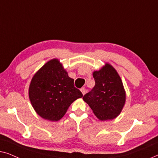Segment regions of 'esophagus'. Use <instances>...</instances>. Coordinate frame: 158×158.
Returning a JSON list of instances; mask_svg holds the SVG:
<instances>
[{
	"label": "esophagus",
	"mask_w": 158,
	"mask_h": 158,
	"mask_svg": "<svg viewBox=\"0 0 158 158\" xmlns=\"http://www.w3.org/2000/svg\"><path fill=\"white\" fill-rule=\"evenodd\" d=\"M81 92H82V94H83V95H85V94L86 90H85V88H82L81 89Z\"/></svg>",
	"instance_id": "1"
}]
</instances>
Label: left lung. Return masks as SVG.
Returning <instances> with one entry per match:
<instances>
[{
  "label": "left lung",
  "mask_w": 158,
  "mask_h": 158,
  "mask_svg": "<svg viewBox=\"0 0 158 158\" xmlns=\"http://www.w3.org/2000/svg\"><path fill=\"white\" fill-rule=\"evenodd\" d=\"M95 86L83 99L101 121L116 118L124 106L126 94L119 75L111 64H106L94 73Z\"/></svg>",
  "instance_id": "obj_1"
}]
</instances>
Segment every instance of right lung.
Masks as SVG:
<instances>
[{
	"instance_id": "right-lung-1",
	"label": "right lung",
	"mask_w": 158,
	"mask_h": 158,
	"mask_svg": "<svg viewBox=\"0 0 158 158\" xmlns=\"http://www.w3.org/2000/svg\"><path fill=\"white\" fill-rule=\"evenodd\" d=\"M32 106L41 117L58 121L83 94L74 85L58 60L47 62L31 80L29 90Z\"/></svg>"
}]
</instances>
